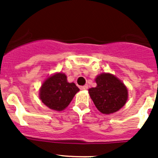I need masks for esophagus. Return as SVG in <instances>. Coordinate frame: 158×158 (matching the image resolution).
<instances>
[{
  "label": "esophagus",
  "mask_w": 158,
  "mask_h": 158,
  "mask_svg": "<svg viewBox=\"0 0 158 158\" xmlns=\"http://www.w3.org/2000/svg\"><path fill=\"white\" fill-rule=\"evenodd\" d=\"M88 88H89V86H88L87 85H85L81 86V87H80V89H81V90H86V89H88Z\"/></svg>",
  "instance_id": "34e87169"
}]
</instances>
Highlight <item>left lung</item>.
I'll use <instances>...</instances> for the list:
<instances>
[{
  "label": "left lung",
  "mask_w": 158,
  "mask_h": 158,
  "mask_svg": "<svg viewBox=\"0 0 158 158\" xmlns=\"http://www.w3.org/2000/svg\"><path fill=\"white\" fill-rule=\"evenodd\" d=\"M97 86L89 89L96 108L104 114L118 111L126 104L128 92L126 86L114 75L102 73L96 78Z\"/></svg>",
  "instance_id": "8db88e82"
}]
</instances>
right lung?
I'll list each match as a JSON object with an SVG mask.
<instances>
[{
	"mask_svg": "<svg viewBox=\"0 0 158 158\" xmlns=\"http://www.w3.org/2000/svg\"><path fill=\"white\" fill-rule=\"evenodd\" d=\"M79 89L74 83H69L64 73H56L43 82L40 97L46 106L55 111H62L69 105Z\"/></svg>",
	"mask_w": 158,
	"mask_h": 158,
	"instance_id": "obj_1",
	"label": "right lung"
}]
</instances>
